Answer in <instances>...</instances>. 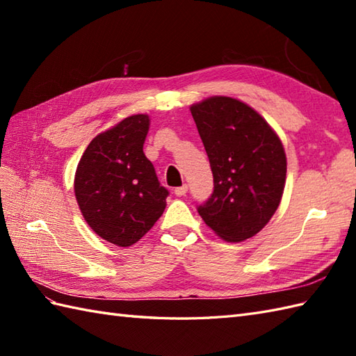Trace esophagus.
<instances>
[{
    "mask_svg": "<svg viewBox=\"0 0 356 356\" xmlns=\"http://www.w3.org/2000/svg\"><path fill=\"white\" fill-rule=\"evenodd\" d=\"M186 191H188V185H186V184H184L182 186H177L176 190H174V194L179 195V197H180V195H185V194H186Z\"/></svg>",
    "mask_w": 356,
    "mask_h": 356,
    "instance_id": "obj_1",
    "label": "esophagus"
}]
</instances>
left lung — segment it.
Returning a JSON list of instances; mask_svg holds the SVG:
<instances>
[{
	"mask_svg": "<svg viewBox=\"0 0 356 356\" xmlns=\"http://www.w3.org/2000/svg\"><path fill=\"white\" fill-rule=\"evenodd\" d=\"M190 110L214 177V191L199 214L225 241L251 238L282 202L283 143L264 118L234 97L211 96Z\"/></svg>",
	"mask_w": 356,
	"mask_h": 356,
	"instance_id": "left-lung-1",
	"label": "left lung"
}]
</instances>
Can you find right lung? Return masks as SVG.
<instances>
[{
    "mask_svg": "<svg viewBox=\"0 0 356 356\" xmlns=\"http://www.w3.org/2000/svg\"><path fill=\"white\" fill-rule=\"evenodd\" d=\"M148 115H133L88 143L74 174L84 220L116 246H131L163 214L168 191L143 154Z\"/></svg>",
    "mask_w": 356,
    "mask_h": 356,
    "instance_id": "obj_1",
    "label": "right lung"
}]
</instances>
